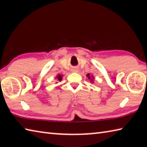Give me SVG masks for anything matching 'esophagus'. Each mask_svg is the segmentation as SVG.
<instances>
[{
    "label": "esophagus",
    "instance_id": "1",
    "mask_svg": "<svg viewBox=\"0 0 147 147\" xmlns=\"http://www.w3.org/2000/svg\"><path fill=\"white\" fill-rule=\"evenodd\" d=\"M73 71L74 72H76V71H76V69H73Z\"/></svg>",
    "mask_w": 147,
    "mask_h": 147
}]
</instances>
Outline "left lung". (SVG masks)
<instances>
[{"label":"left lung","instance_id":"1","mask_svg":"<svg viewBox=\"0 0 147 147\" xmlns=\"http://www.w3.org/2000/svg\"><path fill=\"white\" fill-rule=\"evenodd\" d=\"M86 76H87L88 78L89 79V80H90V82H92V83L94 82V76L91 75V74H90V73H88V74H86Z\"/></svg>","mask_w":147,"mask_h":147}]
</instances>
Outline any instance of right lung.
Instances as JSON below:
<instances>
[{
	"label": "right lung",
	"instance_id": "1",
	"mask_svg": "<svg viewBox=\"0 0 147 147\" xmlns=\"http://www.w3.org/2000/svg\"><path fill=\"white\" fill-rule=\"evenodd\" d=\"M63 76V74H57V75L56 76V77H55V79H56L57 81H59V82H60V81L62 80ZM56 83H57V82H56Z\"/></svg>",
	"mask_w": 147,
	"mask_h": 147
}]
</instances>
